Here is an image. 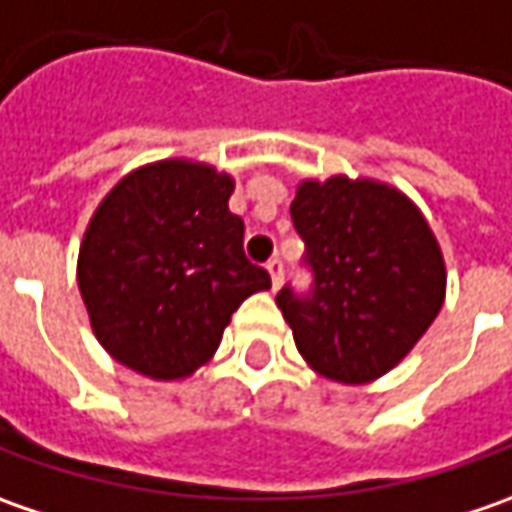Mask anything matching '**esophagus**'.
I'll return each instance as SVG.
<instances>
[{
    "instance_id": "1",
    "label": "esophagus",
    "mask_w": 512,
    "mask_h": 512,
    "mask_svg": "<svg viewBox=\"0 0 512 512\" xmlns=\"http://www.w3.org/2000/svg\"><path fill=\"white\" fill-rule=\"evenodd\" d=\"M266 269H269V275H272V286L278 289L280 283H283V272H286L283 260H280V257H272V260L266 263Z\"/></svg>"
}]
</instances>
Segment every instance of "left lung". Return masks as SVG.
Segmentation results:
<instances>
[{"label":"left lung","instance_id":"1","mask_svg":"<svg viewBox=\"0 0 512 512\" xmlns=\"http://www.w3.org/2000/svg\"><path fill=\"white\" fill-rule=\"evenodd\" d=\"M289 212L312 283H286L275 303L298 352L344 384L389 372L444 303V260L424 214L401 191L346 177L300 183Z\"/></svg>","mask_w":512,"mask_h":512}]
</instances>
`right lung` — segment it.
<instances>
[{
    "mask_svg": "<svg viewBox=\"0 0 512 512\" xmlns=\"http://www.w3.org/2000/svg\"><path fill=\"white\" fill-rule=\"evenodd\" d=\"M234 180L163 160L123 177L94 212L77 280L94 335L125 367L186 378L220 346L232 312L272 286L243 252Z\"/></svg>",
    "mask_w": 512,
    "mask_h": 512,
    "instance_id": "obj_1",
    "label": "right lung"
}]
</instances>
